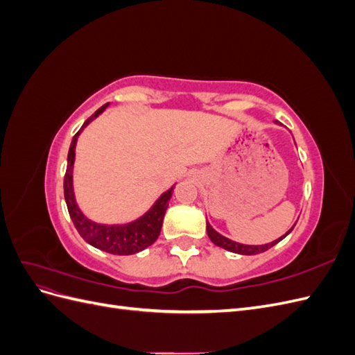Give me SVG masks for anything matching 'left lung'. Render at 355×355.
<instances>
[{"mask_svg": "<svg viewBox=\"0 0 355 355\" xmlns=\"http://www.w3.org/2000/svg\"><path fill=\"white\" fill-rule=\"evenodd\" d=\"M278 123V121H275ZM295 228V225L292 228H290L283 237L277 239L275 241L272 243H268V244H262V245H249V244H241V243H235L227 237H223V235H220L218 231H214L211 228V225L207 222V234H209V239L211 240V243H214L216 245L222 247V249L228 250V252H232V253H239V254H257V253H262V252H266L268 249H271L272 245H275L277 243H280L284 237H287V235L292 232V230Z\"/></svg>", "mask_w": 355, "mask_h": 355, "instance_id": "8db88e82", "label": "left lung"}]
</instances>
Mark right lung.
<instances>
[{
  "mask_svg": "<svg viewBox=\"0 0 355 355\" xmlns=\"http://www.w3.org/2000/svg\"><path fill=\"white\" fill-rule=\"evenodd\" d=\"M110 103H105L103 106L96 111L92 116L84 121L83 127L78 133L72 137V142L68 153V166L65 180H63V192H65V201L68 206L69 216L77 228L81 237L92 244L93 247L106 253L112 254H135L141 252L146 247L155 243L158 239L161 227H163V219L166 210L168 207V201L173 194V187L154 202V206L149 209L144 216L139 219L124 223V225H102L96 223L87 219L80 210L77 201L73 196V187H72V170H73V161H75V146H77L78 136L83 132L84 127H87L96 116H99Z\"/></svg>",
  "mask_w": 355,
  "mask_h": 355,
  "instance_id": "1",
  "label": "right lung"
}]
</instances>
